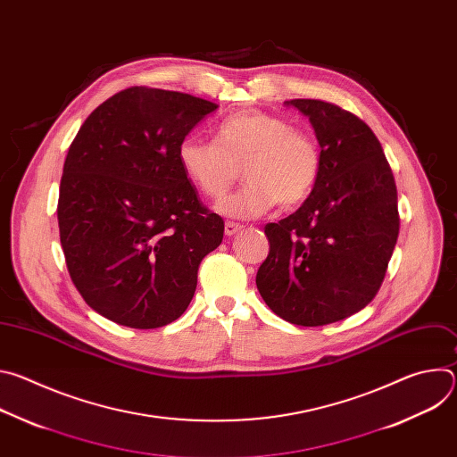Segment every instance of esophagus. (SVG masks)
<instances>
[{
	"mask_svg": "<svg viewBox=\"0 0 457 457\" xmlns=\"http://www.w3.org/2000/svg\"><path fill=\"white\" fill-rule=\"evenodd\" d=\"M242 228H244V226H240V224H237V222H231V220H229V222H226L224 231H226V235H228V237H233V235H235V233H238Z\"/></svg>",
	"mask_w": 457,
	"mask_h": 457,
	"instance_id": "esophagus-1",
	"label": "esophagus"
}]
</instances>
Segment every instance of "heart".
<instances>
[{
	"mask_svg": "<svg viewBox=\"0 0 457 457\" xmlns=\"http://www.w3.org/2000/svg\"><path fill=\"white\" fill-rule=\"evenodd\" d=\"M177 157L186 179L212 201L224 199L244 171L247 186L219 206L237 219L258 217L277 203L282 208L302 204L321 168L320 146L311 134L262 110L222 119L215 143L184 137Z\"/></svg>",
	"mask_w": 457,
	"mask_h": 457,
	"instance_id": "b5f03b06",
	"label": "heart"
}]
</instances>
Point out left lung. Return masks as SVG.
Segmentation results:
<instances>
[{
	"label": "left lung",
	"mask_w": 457,
	"mask_h": 457,
	"mask_svg": "<svg viewBox=\"0 0 457 457\" xmlns=\"http://www.w3.org/2000/svg\"><path fill=\"white\" fill-rule=\"evenodd\" d=\"M287 104L309 117L321 168L305 203L266 224L270 254L256 287L286 321L318 328L358 312L379 291L400 233L398 189L360 117L320 99Z\"/></svg>",
	"instance_id": "8db88e82"
}]
</instances>
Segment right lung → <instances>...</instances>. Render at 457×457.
<instances>
[{
	"mask_svg": "<svg viewBox=\"0 0 457 457\" xmlns=\"http://www.w3.org/2000/svg\"><path fill=\"white\" fill-rule=\"evenodd\" d=\"M217 106L129 87L79 128L59 184V238L76 289L101 316L155 329L189 305L224 220L201 203L177 150Z\"/></svg>",
	"mask_w": 457,
	"mask_h": 457,
	"instance_id": "add662e5",
	"label": "right lung"
}]
</instances>
